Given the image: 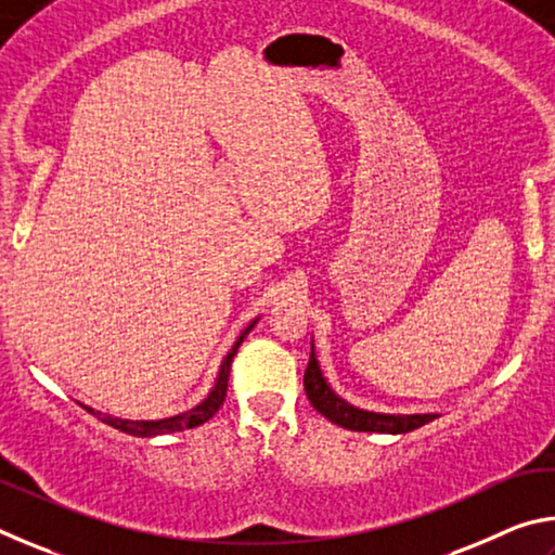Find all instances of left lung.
Listing matches in <instances>:
<instances>
[{
    "label": "left lung",
    "instance_id": "1",
    "mask_svg": "<svg viewBox=\"0 0 555 555\" xmlns=\"http://www.w3.org/2000/svg\"><path fill=\"white\" fill-rule=\"evenodd\" d=\"M304 387L306 397L313 403L318 413H323L327 421L343 426L347 430H364V434H409V430H416L421 426L430 424V421L438 418V413H374L357 409L352 403L337 397L331 389V384L325 382L321 364L315 360V347L311 343V360H308V367L304 374Z\"/></svg>",
    "mask_w": 555,
    "mask_h": 555
}]
</instances>
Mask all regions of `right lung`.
I'll list each match as a JSON object with an SVG mask.
<instances>
[{"instance_id": "right-lung-1", "label": "right lung", "mask_w": 555, "mask_h": 555, "mask_svg": "<svg viewBox=\"0 0 555 555\" xmlns=\"http://www.w3.org/2000/svg\"><path fill=\"white\" fill-rule=\"evenodd\" d=\"M259 321V318H257ZM257 321H251L244 331L240 333L237 340H234L232 350L224 354V360L220 364V372H218V379H215L212 389L208 397H205L198 406L188 409L183 413H178V416H171V418H158V421H131V418H117V416H109V413H102V411H95L90 406H82L86 411H90L92 416H98L102 424H107L112 428L121 430V434H129V436H137V438H154V436H164V434H173V430H183V428H195L205 424V421L212 418L215 413H218V409L222 406L224 397H228V379H230V364H232V357L237 354L240 345L244 337L249 335L251 327L257 325Z\"/></svg>"}]
</instances>
